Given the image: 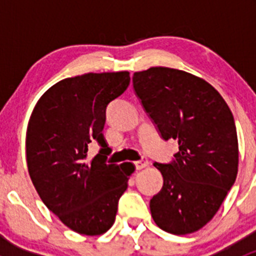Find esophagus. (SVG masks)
<instances>
[{
  "label": "esophagus",
  "mask_w": 256,
  "mask_h": 256,
  "mask_svg": "<svg viewBox=\"0 0 256 256\" xmlns=\"http://www.w3.org/2000/svg\"><path fill=\"white\" fill-rule=\"evenodd\" d=\"M147 164H148V161H147V158H141L140 161L135 162L136 170H142L147 166Z\"/></svg>",
  "instance_id": "obj_1"
}]
</instances>
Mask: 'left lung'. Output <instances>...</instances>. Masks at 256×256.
<instances>
[{
    "mask_svg": "<svg viewBox=\"0 0 256 256\" xmlns=\"http://www.w3.org/2000/svg\"><path fill=\"white\" fill-rule=\"evenodd\" d=\"M132 82L161 138L178 141L174 161L154 164L164 186L150 200L152 218L167 233H194L216 216L238 174L233 114L209 82L187 72L152 66Z\"/></svg>",
    "mask_w": 256,
    "mask_h": 256,
    "instance_id": "left-lung-1",
    "label": "left lung"
}]
</instances>
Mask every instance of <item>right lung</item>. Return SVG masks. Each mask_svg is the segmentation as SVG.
<instances>
[{
  "label": "right lung",
  "instance_id": "right-lung-1",
  "mask_svg": "<svg viewBox=\"0 0 256 256\" xmlns=\"http://www.w3.org/2000/svg\"><path fill=\"white\" fill-rule=\"evenodd\" d=\"M130 84L128 72L88 73L50 86L33 109L26 135L30 180L47 208L72 230L100 236L115 222L135 167L106 164V106ZM102 148L90 159V144Z\"/></svg>",
  "mask_w": 256,
  "mask_h": 256
}]
</instances>
